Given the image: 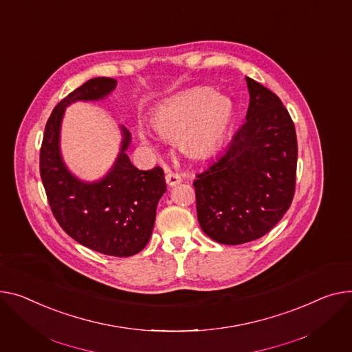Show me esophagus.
Returning a JSON list of instances; mask_svg holds the SVG:
<instances>
[{
  "mask_svg": "<svg viewBox=\"0 0 352 352\" xmlns=\"http://www.w3.org/2000/svg\"><path fill=\"white\" fill-rule=\"evenodd\" d=\"M166 181L168 185L174 186V185H178L182 181V178L178 173H174L173 170H166Z\"/></svg>",
  "mask_w": 352,
  "mask_h": 352,
  "instance_id": "esophagus-1",
  "label": "esophagus"
}]
</instances>
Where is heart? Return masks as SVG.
Listing matches in <instances>:
<instances>
[{"instance_id":"heart-1","label":"heart","mask_w":352,"mask_h":352,"mask_svg":"<svg viewBox=\"0 0 352 352\" xmlns=\"http://www.w3.org/2000/svg\"><path fill=\"white\" fill-rule=\"evenodd\" d=\"M232 103L206 87L191 89L164 102L153 114V127L162 137L177 140L192 155H208L223 140ZM147 140V135H142Z\"/></svg>"}]
</instances>
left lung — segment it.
Listing matches in <instances>:
<instances>
[{"mask_svg": "<svg viewBox=\"0 0 352 352\" xmlns=\"http://www.w3.org/2000/svg\"><path fill=\"white\" fill-rule=\"evenodd\" d=\"M246 122L228 150L194 181L202 230L218 243L259 239L283 218L296 191L297 137L272 90L246 78Z\"/></svg>", "mask_w": 352, "mask_h": 352, "instance_id": "left-lung-1", "label": "left lung"}]
</instances>
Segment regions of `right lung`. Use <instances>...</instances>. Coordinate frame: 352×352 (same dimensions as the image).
Masks as SVG:
<instances>
[{"instance_id":"1","label":"right lung","mask_w":352,"mask_h":352,"mask_svg":"<svg viewBox=\"0 0 352 352\" xmlns=\"http://www.w3.org/2000/svg\"><path fill=\"white\" fill-rule=\"evenodd\" d=\"M111 78H95L60 100L45 126L39 171L52 214L67 235L80 245L116 257L143 250L150 241L160 198L167 191L164 171L135 168L124 153L130 133L124 127L122 151L111 171L99 182H82L70 174L59 153L65 107L76 100H98L116 87Z\"/></svg>"}]
</instances>
